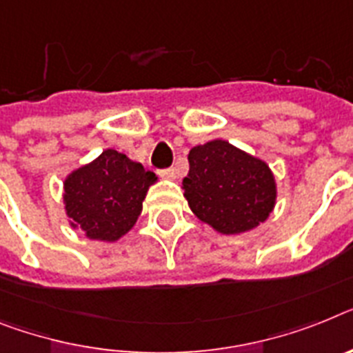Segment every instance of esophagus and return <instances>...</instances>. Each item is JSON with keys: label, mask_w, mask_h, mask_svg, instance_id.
<instances>
[{"label": "esophagus", "mask_w": 353, "mask_h": 353, "mask_svg": "<svg viewBox=\"0 0 353 353\" xmlns=\"http://www.w3.org/2000/svg\"><path fill=\"white\" fill-rule=\"evenodd\" d=\"M159 176H161L163 179L174 181V179H176V168H165V170H159Z\"/></svg>", "instance_id": "1"}]
</instances>
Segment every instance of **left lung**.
Returning <instances> with one entry per match:
<instances>
[{
	"label": "left lung",
	"instance_id": "8db88e82",
	"mask_svg": "<svg viewBox=\"0 0 353 353\" xmlns=\"http://www.w3.org/2000/svg\"><path fill=\"white\" fill-rule=\"evenodd\" d=\"M188 165L185 199L195 217L221 235L251 232L274 210L278 188L271 167L230 141L197 145Z\"/></svg>",
	"mask_w": 353,
	"mask_h": 353
}]
</instances>
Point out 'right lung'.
Wrapping results in <instances>:
<instances>
[{
    "instance_id": "obj_1",
    "label": "right lung",
    "mask_w": 353,
    "mask_h": 353,
    "mask_svg": "<svg viewBox=\"0 0 353 353\" xmlns=\"http://www.w3.org/2000/svg\"><path fill=\"white\" fill-rule=\"evenodd\" d=\"M154 183H158L156 174L141 163L105 149L93 161L71 170L62 183L68 222L90 241H120L140 217Z\"/></svg>"
}]
</instances>
